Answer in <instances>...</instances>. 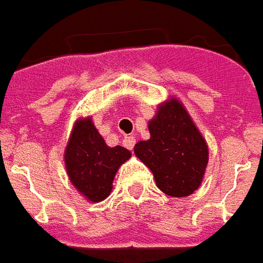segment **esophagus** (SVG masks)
Segmentation results:
<instances>
[{
  "label": "esophagus",
  "instance_id": "esophagus-1",
  "mask_svg": "<svg viewBox=\"0 0 263 263\" xmlns=\"http://www.w3.org/2000/svg\"><path fill=\"white\" fill-rule=\"evenodd\" d=\"M135 138L134 136H125L124 140H123V144H124V147H127L128 150H132L134 148V146H135Z\"/></svg>",
  "mask_w": 263,
  "mask_h": 263
}]
</instances>
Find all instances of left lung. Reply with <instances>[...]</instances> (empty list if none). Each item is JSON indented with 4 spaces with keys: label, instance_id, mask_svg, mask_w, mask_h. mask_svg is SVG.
I'll list each match as a JSON object with an SVG mask.
<instances>
[{
    "label": "left lung",
    "instance_id": "left-lung-1",
    "mask_svg": "<svg viewBox=\"0 0 263 263\" xmlns=\"http://www.w3.org/2000/svg\"><path fill=\"white\" fill-rule=\"evenodd\" d=\"M150 139L134 151L150 168L157 186L172 197H186L201 185L208 165V144L185 106L172 97L148 121Z\"/></svg>",
    "mask_w": 263,
    "mask_h": 263
}]
</instances>
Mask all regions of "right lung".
<instances>
[{"mask_svg":"<svg viewBox=\"0 0 263 263\" xmlns=\"http://www.w3.org/2000/svg\"><path fill=\"white\" fill-rule=\"evenodd\" d=\"M129 158L131 153L124 147L106 144L91 117L76 121L65 150L70 181L91 202L102 201L109 196L117 170Z\"/></svg>","mask_w":263,"mask_h":263,"instance_id":"obj_1","label":"right lung"}]
</instances>
